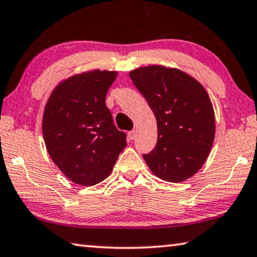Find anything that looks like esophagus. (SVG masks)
Wrapping results in <instances>:
<instances>
[{"label": "esophagus", "instance_id": "34e87169", "mask_svg": "<svg viewBox=\"0 0 257 257\" xmlns=\"http://www.w3.org/2000/svg\"><path fill=\"white\" fill-rule=\"evenodd\" d=\"M136 134H137V132H136L135 129L132 130V132H129V133H128V137H129V140H130V141L135 140V137H136Z\"/></svg>", "mask_w": 257, "mask_h": 257}]
</instances>
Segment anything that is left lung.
<instances>
[{"mask_svg": "<svg viewBox=\"0 0 257 257\" xmlns=\"http://www.w3.org/2000/svg\"><path fill=\"white\" fill-rule=\"evenodd\" d=\"M157 120L158 140L143 155L151 172L168 182L196 174L211 150L216 121L208 92L177 68L148 66L129 72Z\"/></svg>", "mask_w": 257, "mask_h": 257, "instance_id": "left-lung-1", "label": "left lung"}]
</instances>
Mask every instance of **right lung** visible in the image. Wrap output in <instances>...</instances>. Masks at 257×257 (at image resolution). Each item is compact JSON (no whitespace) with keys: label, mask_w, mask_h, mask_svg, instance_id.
<instances>
[{"label":"right lung","mask_w":257,"mask_h":257,"mask_svg":"<svg viewBox=\"0 0 257 257\" xmlns=\"http://www.w3.org/2000/svg\"><path fill=\"white\" fill-rule=\"evenodd\" d=\"M116 76V71L98 69L80 72L57 84L46 102V149L60 171L77 185L105 180L127 145L105 101Z\"/></svg>","instance_id":"obj_1"}]
</instances>
